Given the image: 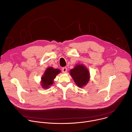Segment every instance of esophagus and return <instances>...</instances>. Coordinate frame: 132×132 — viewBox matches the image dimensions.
I'll return each instance as SVG.
<instances>
[{
    "mask_svg": "<svg viewBox=\"0 0 132 132\" xmlns=\"http://www.w3.org/2000/svg\"><path fill=\"white\" fill-rule=\"evenodd\" d=\"M62 71H63V72H64V73H66V72H67V67H64L62 68Z\"/></svg>",
    "mask_w": 132,
    "mask_h": 132,
    "instance_id": "34e87169",
    "label": "esophagus"
}]
</instances>
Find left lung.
Wrapping results in <instances>:
<instances>
[{"label":"left lung","instance_id":"8db88e82","mask_svg":"<svg viewBox=\"0 0 132 132\" xmlns=\"http://www.w3.org/2000/svg\"><path fill=\"white\" fill-rule=\"evenodd\" d=\"M70 74L75 82L79 87L86 85L89 81V72L82 65H77L74 68L70 70Z\"/></svg>","mask_w":132,"mask_h":132}]
</instances>
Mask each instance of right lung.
<instances>
[{"label": "right lung", "mask_w": 132, "mask_h": 132, "mask_svg": "<svg viewBox=\"0 0 132 132\" xmlns=\"http://www.w3.org/2000/svg\"><path fill=\"white\" fill-rule=\"evenodd\" d=\"M60 71V70L58 69H54L52 67L48 68L45 71L44 75L41 78L42 87L47 88H48L50 86L52 85L54 79Z\"/></svg>", "instance_id": "add662e5"}]
</instances>
